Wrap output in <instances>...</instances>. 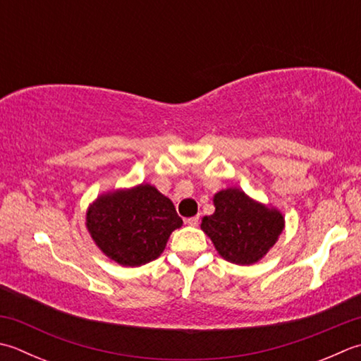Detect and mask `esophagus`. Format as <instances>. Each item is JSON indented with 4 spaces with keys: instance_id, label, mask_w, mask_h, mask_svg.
Returning a JSON list of instances; mask_svg holds the SVG:
<instances>
[{
    "instance_id": "esophagus-1",
    "label": "esophagus",
    "mask_w": 361,
    "mask_h": 361,
    "mask_svg": "<svg viewBox=\"0 0 361 361\" xmlns=\"http://www.w3.org/2000/svg\"><path fill=\"white\" fill-rule=\"evenodd\" d=\"M186 224H188V225H190V227H195V225L199 224V216L188 217V219H186Z\"/></svg>"
}]
</instances>
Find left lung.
<instances>
[{
    "label": "left lung",
    "mask_w": 361,
    "mask_h": 361,
    "mask_svg": "<svg viewBox=\"0 0 361 361\" xmlns=\"http://www.w3.org/2000/svg\"><path fill=\"white\" fill-rule=\"evenodd\" d=\"M214 213L202 219L200 228L219 255L233 264L250 266L263 259L285 230L279 208L261 203L239 188L217 190Z\"/></svg>",
    "instance_id": "left-lung-1"
}]
</instances>
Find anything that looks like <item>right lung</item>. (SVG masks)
Segmentation results:
<instances>
[{
  "label": "right lung",
  "mask_w": 361,
  "mask_h": 361,
  "mask_svg": "<svg viewBox=\"0 0 361 361\" xmlns=\"http://www.w3.org/2000/svg\"><path fill=\"white\" fill-rule=\"evenodd\" d=\"M181 225L172 200L148 183L106 190L86 211L92 241L111 261L125 267L161 257L172 231Z\"/></svg>",
  "instance_id": "1"
}]
</instances>
